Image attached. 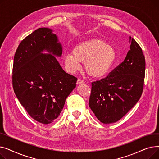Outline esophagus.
Listing matches in <instances>:
<instances>
[{
    "mask_svg": "<svg viewBox=\"0 0 159 159\" xmlns=\"http://www.w3.org/2000/svg\"><path fill=\"white\" fill-rule=\"evenodd\" d=\"M82 83H84V80L80 79H77V84H82Z\"/></svg>",
    "mask_w": 159,
    "mask_h": 159,
    "instance_id": "34e87169",
    "label": "esophagus"
}]
</instances>
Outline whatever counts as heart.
I'll return each instance as SVG.
<instances>
[{"label": "heart", "instance_id": "1", "mask_svg": "<svg viewBox=\"0 0 159 159\" xmlns=\"http://www.w3.org/2000/svg\"><path fill=\"white\" fill-rule=\"evenodd\" d=\"M115 59L113 48L101 39H91L77 44L72 54H66L64 61L66 68L70 73H75L84 63L85 70L89 76L102 77L108 73Z\"/></svg>", "mask_w": 159, "mask_h": 159}]
</instances>
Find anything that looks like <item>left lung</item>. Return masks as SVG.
Returning <instances> with one entry per match:
<instances>
[{
  "instance_id": "8db88e82",
  "label": "left lung",
  "mask_w": 159,
  "mask_h": 159,
  "mask_svg": "<svg viewBox=\"0 0 159 159\" xmlns=\"http://www.w3.org/2000/svg\"><path fill=\"white\" fill-rule=\"evenodd\" d=\"M130 49L124 62L104 79L91 82L89 106L104 124L119 120L143 93L146 62L143 50L129 37Z\"/></svg>"
}]
</instances>
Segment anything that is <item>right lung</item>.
Masks as SVG:
<instances>
[{
	"label": "right lung",
	"instance_id": "right-lung-1",
	"mask_svg": "<svg viewBox=\"0 0 159 159\" xmlns=\"http://www.w3.org/2000/svg\"><path fill=\"white\" fill-rule=\"evenodd\" d=\"M46 50L49 54H44ZM62 46L51 29L40 28L23 39L14 56V92L28 113L48 124L59 116L77 79L66 73L53 55L61 57Z\"/></svg>",
	"mask_w": 159,
	"mask_h": 159
}]
</instances>
